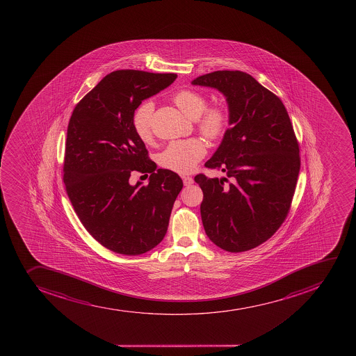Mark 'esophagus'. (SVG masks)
Listing matches in <instances>:
<instances>
[{
	"label": "esophagus",
	"instance_id": "34e87169",
	"mask_svg": "<svg viewBox=\"0 0 356 356\" xmlns=\"http://www.w3.org/2000/svg\"><path fill=\"white\" fill-rule=\"evenodd\" d=\"M182 180H184V184L186 187H188V186H191V184H194V179L191 177V176H182Z\"/></svg>",
	"mask_w": 356,
	"mask_h": 356
}]
</instances>
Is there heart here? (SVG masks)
Segmentation results:
<instances>
[{"label":"heart","mask_w":356,"mask_h":356,"mask_svg":"<svg viewBox=\"0 0 356 356\" xmlns=\"http://www.w3.org/2000/svg\"><path fill=\"white\" fill-rule=\"evenodd\" d=\"M172 101L191 120H196L200 132L209 140L224 137L229 125V111L225 103L213 102L207 106L204 94L195 89H182L176 92ZM154 104L144 101L132 116L134 134L144 143H151L152 120ZM207 154V145L200 138L174 141L158 155L159 165L172 172H191Z\"/></svg>","instance_id":"heart-1"}]
</instances>
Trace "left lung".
<instances>
[{"instance_id": "8db88e82", "label": "left lung", "mask_w": 356, "mask_h": 356, "mask_svg": "<svg viewBox=\"0 0 356 356\" xmlns=\"http://www.w3.org/2000/svg\"><path fill=\"white\" fill-rule=\"evenodd\" d=\"M193 85L218 89L229 110L222 144L205 162L227 179L195 176L203 191L205 233L226 252H246L274 236L286 218L300 172V145L284 104L252 75L216 71Z\"/></svg>"}]
</instances>
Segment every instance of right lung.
Wrapping results in <instances>:
<instances>
[{"mask_svg": "<svg viewBox=\"0 0 356 356\" xmlns=\"http://www.w3.org/2000/svg\"><path fill=\"white\" fill-rule=\"evenodd\" d=\"M177 75L120 70L106 75L75 106L68 123L64 182L82 225L115 253L139 255L161 243L180 176L156 169L134 134L132 116L144 99ZM150 174L146 186H131L130 172Z\"/></svg>", "mask_w": 356, "mask_h": 356, "instance_id": "1", "label": "right lung"}]
</instances>
